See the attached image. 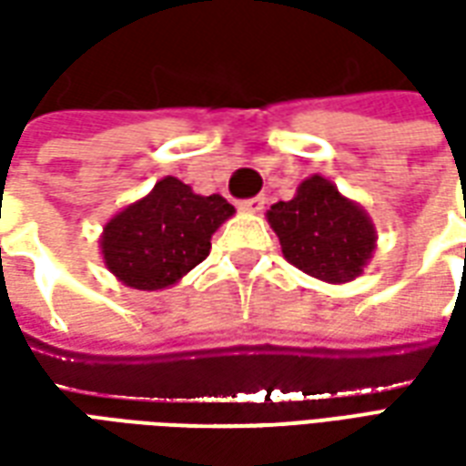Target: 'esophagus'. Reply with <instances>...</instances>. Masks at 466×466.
Wrapping results in <instances>:
<instances>
[{"label":"esophagus","instance_id":"esophagus-1","mask_svg":"<svg viewBox=\"0 0 466 466\" xmlns=\"http://www.w3.org/2000/svg\"><path fill=\"white\" fill-rule=\"evenodd\" d=\"M264 204H267V197H264V194H257L252 199H242V202H239V209H242V212H259V209H264Z\"/></svg>","mask_w":466,"mask_h":466}]
</instances>
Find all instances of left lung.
I'll return each instance as SVG.
<instances>
[{"label": "left lung", "instance_id": "1", "mask_svg": "<svg viewBox=\"0 0 466 466\" xmlns=\"http://www.w3.org/2000/svg\"><path fill=\"white\" fill-rule=\"evenodd\" d=\"M287 262L324 282H351L374 252V227L324 177L299 184L297 197L267 214Z\"/></svg>", "mask_w": 466, "mask_h": 466}]
</instances>
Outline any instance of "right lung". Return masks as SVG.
Here are the masks:
<instances>
[{
	"mask_svg": "<svg viewBox=\"0 0 466 466\" xmlns=\"http://www.w3.org/2000/svg\"><path fill=\"white\" fill-rule=\"evenodd\" d=\"M219 194H194L177 177H164L152 194L129 204L105 227L106 267L134 289H164L207 259L212 234L232 217Z\"/></svg>",
	"mask_w": 466,
	"mask_h": 466,
	"instance_id": "obj_1",
	"label": "right lung"
}]
</instances>
